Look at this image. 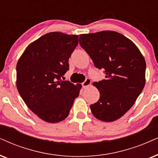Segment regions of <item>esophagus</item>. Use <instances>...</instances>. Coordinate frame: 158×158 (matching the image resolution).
<instances>
[{
  "label": "esophagus",
  "mask_w": 158,
  "mask_h": 158,
  "mask_svg": "<svg viewBox=\"0 0 158 158\" xmlns=\"http://www.w3.org/2000/svg\"><path fill=\"white\" fill-rule=\"evenodd\" d=\"M90 84H91L90 79H89V78H87V79H85V81H84L82 84H81V85H82L83 88H86V87H87L88 86L90 85Z\"/></svg>",
  "instance_id": "1"
}]
</instances>
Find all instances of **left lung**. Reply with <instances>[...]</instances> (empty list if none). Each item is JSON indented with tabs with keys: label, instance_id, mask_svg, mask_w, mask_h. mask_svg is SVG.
<instances>
[{
	"label": "left lung",
	"instance_id": "1",
	"mask_svg": "<svg viewBox=\"0 0 158 158\" xmlns=\"http://www.w3.org/2000/svg\"><path fill=\"white\" fill-rule=\"evenodd\" d=\"M79 44L106 75L105 79L93 84L100 98L90 105L92 113L101 121L117 120L132 107L143 90L145 60L131 40L115 31L81 34Z\"/></svg>",
	"mask_w": 158,
	"mask_h": 158
}]
</instances>
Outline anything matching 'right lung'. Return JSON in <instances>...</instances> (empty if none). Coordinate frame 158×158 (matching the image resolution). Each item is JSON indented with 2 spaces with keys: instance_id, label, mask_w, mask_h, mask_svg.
<instances>
[{
  "instance_id": "obj_1",
  "label": "right lung",
  "mask_w": 158,
  "mask_h": 158,
  "mask_svg": "<svg viewBox=\"0 0 158 158\" xmlns=\"http://www.w3.org/2000/svg\"><path fill=\"white\" fill-rule=\"evenodd\" d=\"M78 42V35L47 33L26 48L18 60V92L29 109L48 123L66 118L79 94L81 85L62 80Z\"/></svg>"
}]
</instances>
